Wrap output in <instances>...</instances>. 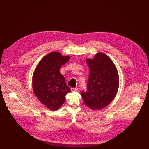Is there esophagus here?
<instances>
[{"instance_id": "1", "label": "esophagus", "mask_w": 149, "mask_h": 149, "mask_svg": "<svg viewBox=\"0 0 149 149\" xmlns=\"http://www.w3.org/2000/svg\"><path fill=\"white\" fill-rule=\"evenodd\" d=\"M78 91V88H71V92H77Z\"/></svg>"}]
</instances>
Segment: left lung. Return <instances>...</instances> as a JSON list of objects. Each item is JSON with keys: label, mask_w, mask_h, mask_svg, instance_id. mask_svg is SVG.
I'll list each match as a JSON object with an SVG mask.
<instances>
[{"label": "left lung", "mask_w": 149, "mask_h": 149, "mask_svg": "<svg viewBox=\"0 0 149 149\" xmlns=\"http://www.w3.org/2000/svg\"><path fill=\"white\" fill-rule=\"evenodd\" d=\"M89 68L88 90L81 93L85 105L92 110H100L109 105L119 87V75L112 60L106 54L97 53L86 58Z\"/></svg>", "instance_id": "left-lung-1"}]
</instances>
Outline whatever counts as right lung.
<instances>
[{"mask_svg":"<svg viewBox=\"0 0 149 149\" xmlns=\"http://www.w3.org/2000/svg\"><path fill=\"white\" fill-rule=\"evenodd\" d=\"M70 58V56H63L59 52H51L43 57L33 72V93L40 102L51 111H56L63 106L65 95L70 92L59 70Z\"/></svg>","mask_w":149,"mask_h":149,"instance_id":"obj_1","label":"right lung"}]
</instances>
